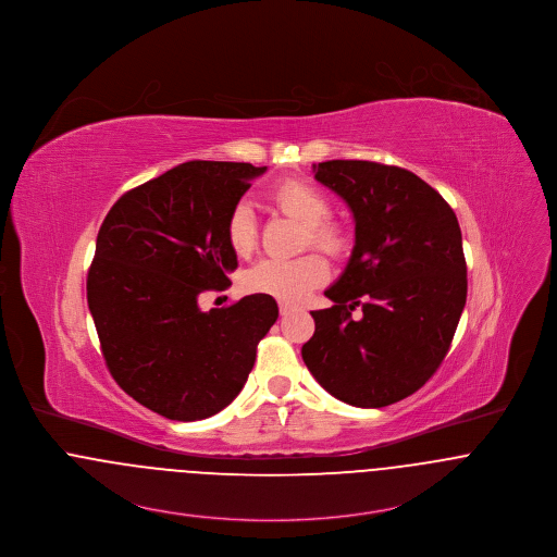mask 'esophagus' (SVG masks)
I'll return each mask as SVG.
<instances>
[{
    "label": "esophagus",
    "mask_w": 557,
    "mask_h": 557,
    "mask_svg": "<svg viewBox=\"0 0 557 557\" xmlns=\"http://www.w3.org/2000/svg\"><path fill=\"white\" fill-rule=\"evenodd\" d=\"M278 310H281V314H283V317H287L289 312H294V310H296V306H292V304L287 302H281L278 304Z\"/></svg>",
    "instance_id": "1"
}]
</instances>
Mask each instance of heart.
<instances>
[{
	"label": "heart",
	"mask_w": 557,
	"mask_h": 557,
	"mask_svg": "<svg viewBox=\"0 0 557 557\" xmlns=\"http://www.w3.org/2000/svg\"><path fill=\"white\" fill-rule=\"evenodd\" d=\"M272 200L276 206L306 225L304 245H314L325 253L336 255L345 247V236L338 225L325 221L330 216L327 198L310 183L289 178L281 183ZM227 240L238 255H249L257 245V223L253 206L238 202L227 219ZM330 268L319 253H306L292 259L263 257L245 274V289L251 294L272 296L283 302H302L304 298L325 283Z\"/></svg>",
	"instance_id": "b5f03b06"
}]
</instances>
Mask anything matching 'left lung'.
Returning <instances> with one entry per match:
<instances>
[{"instance_id":"left-lung-1","label":"left lung","mask_w":557,"mask_h":557,"mask_svg":"<svg viewBox=\"0 0 557 557\" xmlns=\"http://www.w3.org/2000/svg\"><path fill=\"white\" fill-rule=\"evenodd\" d=\"M314 178L354 212L355 247L343 276L312 310L302 359L334 398L381 408L405 400L438 370L466 304L456 212L417 174L376 161L334 159ZM359 305L362 317L352 319Z\"/></svg>"}]
</instances>
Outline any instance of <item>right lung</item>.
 <instances>
[{"mask_svg": "<svg viewBox=\"0 0 557 557\" xmlns=\"http://www.w3.org/2000/svg\"><path fill=\"white\" fill-rule=\"evenodd\" d=\"M263 172L187 161L123 194L101 223L87 276L101 354L125 394L168 419H206L230 405L278 319L263 294L208 312L198 302L232 285L227 219Z\"/></svg>", "mask_w": 557, "mask_h": 557, "instance_id": "obj_1", "label": "right lung"}]
</instances>
